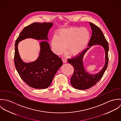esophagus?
Instances as JSON below:
<instances>
[{
  "label": "esophagus",
  "instance_id": "obj_1",
  "mask_svg": "<svg viewBox=\"0 0 121 121\" xmlns=\"http://www.w3.org/2000/svg\"><path fill=\"white\" fill-rule=\"evenodd\" d=\"M62 61H63V62H64V63H66V62H67V59H65V58H62Z\"/></svg>",
  "mask_w": 121,
  "mask_h": 121
}]
</instances>
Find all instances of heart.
<instances>
[{
	"mask_svg": "<svg viewBox=\"0 0 121 121\" xmlns=\"http://www.w3.org/2000/svg\"><path fill=\"white\" fill-rule=\"evenodd\" d=\"M90 38V34L86 28L71 27L59 31L51 40L54 52L59 55L66 49L72 55L82 52L86 47Z\"/></svg>",
	"mask_w": 121,
	"mask_h": 121,
	"instance_id": "1",
	"label": "heart"
}]
</instances>
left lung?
<instances>
[{
  "mask_svg": "<svg viewBox=\"0 0 121 121\" xmlns=\"http://www.w3.org/2000/svg\"><path fill=\"white\" fill-rule=\"evenodd\" d=\"M92 30V36L88 46L91 47L95 44L103 46L105 51V63L102 70L95 75H91L87 73L84 68L83 64V56L90 48H87L77 56L69 59L68 62L74 69L73 73L71 78V84L73 87L80 90H85L94 86L98 82L104 75L107 68L108 57V44L100 28L94 24L90 22Z\"/></svg>",
  "mask_w": 121,
  "mask_h": 121,
  "instance_id": "1",
  "label": "left lung"
}]
</instances>
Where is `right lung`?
Returning a JSON list of instances; mask_svg holds the SVG:
<instances>
[{"label":"right lung","instance_id":"obj_1","mask_svg":"<svg viewBox=\"0 0 121 121\" xmlns=\"http://www.w3.org/2000/svg\"><path fill=\"white\" fill-rule=\"evenodd\" d=\"M52 23H33L24 27L17 37L15 44L14 64L20 77L29 86L44 89L50 86L57 71L62 66V60L50 49L47 41L40 43L39 58L31 63L24 62L17 49L20 41L29 38L36 39L48 40V35Z\"/></svg>","mask_w":121,"mask_h":121}]
</instances>
